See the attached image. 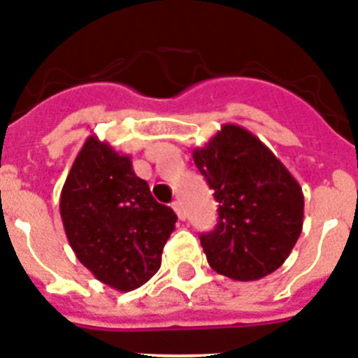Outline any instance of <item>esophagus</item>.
Masks as SVG:
<instances>
[{
  "instance_id": "1",
  "label": "esophagus",
  "mask_w": 358,
  "mask_h": 358,
  "mask_svg": "<svg viewBox=\"0 0 358 358\" xmlns=\"http://www.w3.org/2000/svg\"><path fill=\"white\" fill-rule=\"evenodd\" d=\"M173 209H174V213H176V216H178L180 220H185V209H184V206H182V202H180V200L173 202Z\"/></svg>"
}]
</instances>
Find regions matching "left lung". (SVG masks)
Returning a JSON list of instances; mask_svg holds the SVG:
<instances>
[{
	"mask_svg": "<svg viewBox=\"0 0 358 358\" xmlns=\"http://www.w3.org/2000/svg\"><path fill=\"white\" fill-rule=\"evenodd\" d=\"M218 202L215 231L200 236L216 273L260 280L289 257L304 224V194L293 174L248 129L225 123L193 151Z\"/></svg>",
	"mask_w": 358,
	"mask_h": 358,
	"instance_id": "left-lung-1",
	"label": "left lung"
}]
</instances>
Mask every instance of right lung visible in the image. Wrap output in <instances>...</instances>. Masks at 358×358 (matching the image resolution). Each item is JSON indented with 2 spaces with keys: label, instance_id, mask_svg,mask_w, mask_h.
<instances>
[{
  "label": "right lung",
  "instance_id": "right-lung-1",
  "mask_svg": "<svg viewBox=\"0 0 358 358\" xmlns=\"http://www.w3.org/2000/svg\"><path fill=\"white\" fill-rule=\"evenodd\" d=\"M59 213L72 251L118 291L143 286L162 264L176 215L152 198L131 156L89 136L63 184Z\"/></svg>",
  "mask_w": 358,
  "mask_h": 358
}]
</instances>
